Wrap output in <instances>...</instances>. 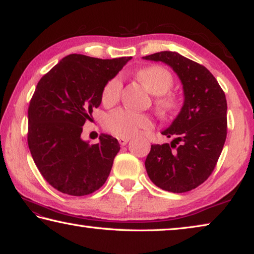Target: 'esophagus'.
Masks as SVG:
<instances>
[{
  "instance_id": "34e87169",
  "label": "esophagus",
  "mask_w": 254,
  "mask_h": 254,
  "mask_svg": "<svg viewBox=\"0 0 254 254\" xmlns=\"http://www.w3.org/2000/svg\"><path fill=\"white\" fill-rule=\"evenodd\" d=\"M128 137H119V143L121 145H126L128 142Z\"/></svg>"
}]
</instances>
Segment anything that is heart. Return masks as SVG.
<instances>
[{"instance_id":"heart-1","label":"heart","mask_w":254,"mask_h":254,"mask_svg":"<svg viewBox=\"0 0 254 254\" xmlns=\"http://www.w3.org/2000/svg\"><path fill=\"white\" fill-rule=\"evenodd\" d=\"M136 76L150 93L158 95L156 105L161 114H170L177 109V97L168 93L174 85V77L167 68L158 65L148 66L137 71ZM121 77L117 76L112 78L103 89V104L107 106L115 104L121 95ZM104 126L106 130L113 134L127 137L134 135L142 128H151L153 123L151 118L147 114L136 113L127 109H119L107 115Z\"/></svg>"}]
</instances>
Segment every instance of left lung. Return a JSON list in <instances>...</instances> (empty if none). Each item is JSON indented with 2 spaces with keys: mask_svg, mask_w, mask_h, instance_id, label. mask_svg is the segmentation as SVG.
<instances>
[{
  "mask_svg": "<svg viewBox=\"0 0 254 254\" xmlns=\"http://www.w3.org/2000/svg\"><path fill=\"white\" fill-rule=\"evenodd\" d=\"M143 59L170 66L184 91L182 110L161 132L174 140L151 145L145 169L159 188L186 192L209 177L221 156L227 130L225 94L207 68L178 53L161 51Z\"/></svg>",
  "mask_w": 254,
  "mask_h": 254,
  "instance_id": "8db88e82",
  "label": "left lung"
}]
</instances>
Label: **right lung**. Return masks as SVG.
I'll use <instances>...</instances> for the list:
<instances>
[{"label": "right lung", "instance_id": "obj_1", "mask_svg": "<svg viewBox=\"0 0 254 254\" xmlns=\"http://www.w3.org/2000/svg\"><path fill=\"white\" fill-rule=\"evenodd\" d=\"M128 60L71 54L37 85L28 110L29 149L42 177L64 194H92L109 177L119 141L101 134L100 142L89 145L81 132L100 106L105 85Z\"/></svg>", "mask_w": 254, "mask_h": 254}]
</instances>
